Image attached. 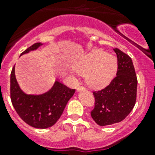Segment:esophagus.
<instances>
[{
    "label": "esophagus",
    "mask_w": 155,
    "mask_h": 155,
    "mask_svg": "<svg viewBox=\"0 0 155 155\" xmlns=\"http://www.w3.org/2000/svg\"><path fill=\"white\" fill-rule=\"evenodd\" d=\"M83 90H85V87H83V86H79V87L77 88V91H83Z\"/></svg>",
    "instance_id": "1"
}]
</instances>
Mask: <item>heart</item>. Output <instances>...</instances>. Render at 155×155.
Segmentation results:
<instances>
[{"instance_id": "1", "label": "heart", "mask_w": 155, "mask_h": 155, "mask_svg": "<svg viewBox=\"0 0 155 155\" xmlns=\"http://www.w3.org/2000/svg\"><path fill=\"white\" fill-rule=\"evenodd\" d=\"M74 69L81 75H86L87 84L94 88H102L114 78L118 62L115 56L102 50H93L76 59Z\"/></svg>"}]
</instances>
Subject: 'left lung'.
Here are the masks:
<instances>
[{
	"label": "left lung",
	"mask_w": 155,
	"mask_h": 155,
	"mask_svg": "<svg viewBox=\"0 0 155 155\" xmlns=\"http://www.w3.org/2000/svg\"><path fill=\"white\" fill-rule=\"evenodd\" d=\"M113 50L118 62L116 77L105 88L93 92L95 102L91 116L102 127L124 120L136 102L137 79L132 60L117 48Z\"/></svg>",
	"instance_id": "1"
}]
</instances>
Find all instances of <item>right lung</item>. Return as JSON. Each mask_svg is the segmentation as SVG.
I'll list each match as a JSON object with an SVG mask.
<instances>
[{"mask_svg":"<svg viewBox=\"0 0 155 155\" xmlns=\"http://www.w3.org/2000/svg\"><path fill=\"white\" fill-rule=\"evenodd\" d=\"M42 43H35L20 57L38 50ZM75 89H71L59 81L46 92L39 94H26L21 89L13 68L11 74V99L14 108L27 124L35 128L46 129L53 126L62 115L66 105L73 96Z\"/></svg>","mask_w":155,"mask_h":155,"instance_id":"1","label":"right lung"}]
</instances>
